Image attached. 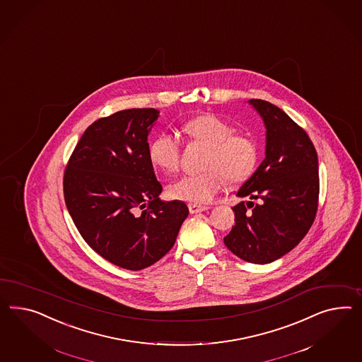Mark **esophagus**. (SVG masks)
<instances>
[{"mask_svg": "<svg viewBox=\"0 0 362 362\" xmlns=\"http://www.w3.org/2000/svg\"><path fill=\"white\" fill-rule=\"evenodd\" d=\"M188 209H189V214L195 215V214H200V212H204L208 208L204 206H197V204H188Z\"/></svg>", "mask_w": 362, "mask_h": 362, "instance_id": "obj_1", "label": "esophagus"}]
</instances>
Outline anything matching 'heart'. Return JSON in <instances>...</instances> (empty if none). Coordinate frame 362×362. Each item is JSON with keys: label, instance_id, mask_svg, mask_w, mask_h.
<instances>
[{"label": "heart", "instance_id": "obj_1", "mask_svg": "<svg viewBox=\"0 0 362 362\" xmlns=\"http://www.w3.org/2000/svg\"><path fill=\"white\" fill-rule=\"evenodd\" d=\"M188 137L208 146L204 168L199 174H187L175 179L168 186V195L176 200L192 204H206L230 183L238 185L247 180L257 165V145L253 138L235 129L215 115L206 113L191 118L183 124ZM148 158L154 166L173 173L180 165V142L175 133L162 132L150 142Z\"/></svg>", "mask_w": 362, "mask_h": 362}]
</instances>
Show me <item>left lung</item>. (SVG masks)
Returning a JSON list of instances; mask_svg holds the SVG:
<instances>
[{"label":"left lung","mask_w":362,"mask_h":362,"mask_svg":"<svg viewBox=\"0 0 362 362\" xmlns=\"http://www.w3.org/2000/svg\"><path fill=\"white\" fill-rule=\"evenodd\" d=\"M249 104L264 119L266 156L237 192L249 202L233 206L235 224L224 244L246 262L264 264L293 250L313 224L319 163L308 134L281 107L258 98Z\"/></svg>","instance_id":"8db88e82"}]
</instances>
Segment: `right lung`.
Here are the masks:
<instances>
[{"label":"right lung","mask_w":362,"mask_h":362,"mask_svg":"<svg viewBox=\"0 0 362 362\" xmlns=\"http://www.w3.org/2000/svg\"><path fill=\"white\" fill-rule=\"evenodd\" d=\"M158 117L154 107H138L95 121L63 179L66 206L86 243L110 264L134 272L167 255L188 216L183 202L159 199L162 185L147 142Z\"/></svg>","instance_id":"1"}]
</instances>
